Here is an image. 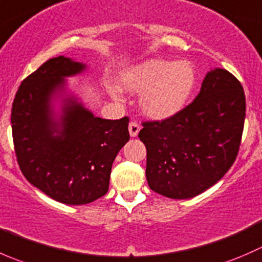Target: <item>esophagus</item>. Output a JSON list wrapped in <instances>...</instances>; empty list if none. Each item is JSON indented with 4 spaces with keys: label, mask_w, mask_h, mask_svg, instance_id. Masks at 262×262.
<instances>
[{
    "label": "esophagus",
    "mask_w": 262,
    "mask_h": 262,
    "mask_svg": "<svg viewBox=\"0 0 262 262\" xmlns=\"http://www.w3.org/2000/svg\"><path fill=\"white\" fill-rule=\"evenodd\" d=\"M129 134H130V137H137L138 136L139 130H141V126H139V124L137 123V121H130L129 123Z\"/></svg>",
    "instance_id": "esophagus-1"
}]
</instances>
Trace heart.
Listing matches in <instances>:
<instances>
[{
	"label": "heart",
	"mask_w": 262,
	"mask_h": 262,
	"mask_svg": "<svg viewBox=\"0 0 262 262\" xmlns=\"http://www.w3.org/2000/svg\"><path fill=\"white\" fill-rule=\"evenodd\" d=\"M196 86V71L189 62L150 58L132 66L120 76V87L142 92L139 105L148 118L165 120L179 114ZM118 99V90H113Z\"/></svg>",
	"instance_id": "obj_1"
}]
</instances>
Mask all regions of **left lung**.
<instances>
[{
	"mask_svg": "<svg viewBox=\"0 0 262 262\" xmlns=\"http://www.w3.org/2000/svg\"><path fill=\"white\" fill-rule=\"evenodd\" d=\"M246 116L244 87L228 71L208 72L199 95L179 114L143 121L150 189L189 199L216 184L238 155Z\"/></svg>",
	"mask_w": 262,
	"mask_h": 262,
	"instance_id": "8db88e82",
	"label": "left lung"
}]
</instances>
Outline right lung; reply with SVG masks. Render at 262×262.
<instances>
[{"mask_svg": "<svg viewBox=\"0 0 262 262\" xmlns=\"http://www.w3.org/2000/svg\"><path fill=\"white\" fill-rule=\"evenodd\" d=\"M86 66L59 55L50 58L21 82L11 110L12 139L26 180L63 204L91 203L109 190L112 166L129 141V118L94 116L75 97L63 100L55 120L53 97L66 77Z\"/></svg>", "mask_w": 262, "mask_h": 262, "instance_id": "obj_1", "label": "right lung"}]
</instances>
